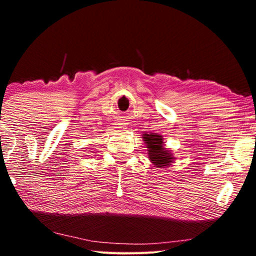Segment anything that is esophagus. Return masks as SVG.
Instances as JSON below:
<instances>
[{
    "mask_svg": "<svg viewBox=\"0 0 256 256\" xmlns=\"http://www.w3.org/2000/svg\"><path fill=\"white\" fill-rule=\"evenodd\" d=\"M116 128L123 130V128H125V125L123 123H118V126H116Z\"/></svg>",
    "mask_w": 256,
    "mask_h": 256,
    "instance_id": "esophagus-1",
    "label": "esophagus"
}]
</instances>
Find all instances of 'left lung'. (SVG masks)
Returning a JSON list of instances; mask_svg holds the SVG:
<instances>
[{
    "instance_id": "left-lung-1",
    "label": "left lung",
    "mask_w": 256,
    "mask_h": 256,
    "mask_svg": "<svg viewBox=\"0 0 256 256\" xmlns=\"http://www.w3.org/2000/svg\"><path fill=\"white\" fill-rule=\"evenodd\" d=\"M144 144L148 148V156L150 162L157 168H166L170 167L174 162L175 157L172 152L164 146L162 136L157 133L142 134Z\"/></svg>"
}]
</instances>
